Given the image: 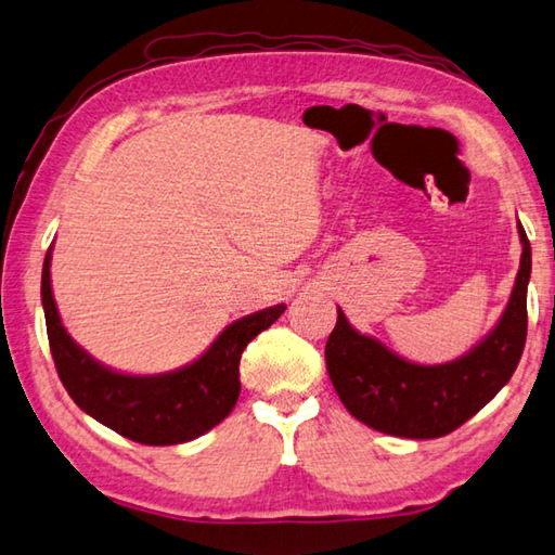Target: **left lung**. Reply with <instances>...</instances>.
Returning a JSON list of instances; mask_svg holds the SVG:
<instances>
[{
  "label": "left lung",
  "mask_w": 555,
  "mask_h": 555,
  "mask_svg": "<svg viewBox=\"0 0 555 555\" xmlns=\"http://www.w3.org/2000/svg\"><path fill=\"white\" fill-rule=\"evenodd\" d=\"M521 260L503 317L462 358L415 364L372 336L354 331L338 309L326 343V367L343 405L376 433L433 440L464 425L515 374L527 340V285L531 246L517 222Z\"/></svg>",
  "instance_id": "1"
}]
</instances>
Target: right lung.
<instances>
[{"label": "right lung", "instance_id": "add662e5", "mask_svg": "<svg viewBox=\"0 0 555 555\" xmlns=\"http://www.w3.org/2000/svg\"><path fill=\"white\" fill-rule=\"evenodd\" d=\"M50 260L52 248L46 254L40 299L60 379L83 413L140 444H183L222 423L242 391L238 362L246 345L287 309L275 305L229 323L210 348L185 367L164 374H122L93 360L62 326L50 285Z\"/></svg>", "mask_w": 555, "mask_h": 555}]
</instances>
